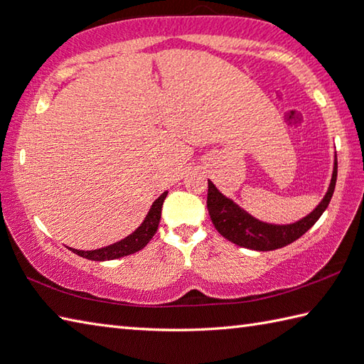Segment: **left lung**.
Listing matches in <instances>:
<instances>
[{"instance_id": "obj_1", "label": "left lung", "mask_w": 364, "mask_h": 364, "mask_svg": "<svg viewBox=\"0 0 364 364\" xmlns=\"http://www.w3.org/2000/svg\"><path fill=\"white\" fill-rule=\"evenodd\" d=\"M336 176L338 159L335 158L333 175H331V181L326 197L322 198V202L306 218L300 219L299 222L289 223V225H274V223H266L255 219L253 215L245 213L242 208H239L233 200L227 198L222 192H219V189L210 180H208L206 200L208 213L211 215L215 230L223 237L239 247H245V249L258 252L282 249V247L297 241L301 235H305L318 222L322 213L327 210L335 191Z\"/></svg>"}]
</instances>
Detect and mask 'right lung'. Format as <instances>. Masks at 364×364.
Returning <instances> with one entry per match:
<instances>
[{
  "label": "right lung",
  "mask_w": 364,
  "mask_h": 364,
  "mask_svg": "<svg viewBox=\"0 0 364 364\" xmlns=\"http://www.w3.org/2000/svg\"><path fill=\"white\" fill-rule=\"evenodd\" d=\"M167 197V192L159 196L156 200H154L149 214H146L145 220L141 223L134 233H131L129 236H127L122 241L115 242L112 245L103 247V249H97V250H76V249H70L73 253L80 255L82 258H87L92 261H109V259H117L122 257H127V255H133L139 250H142L144 247L150 242V239L154 236L159 225L161 220V210H162V203Z\"/></svg>",
  "instance_id": "1"
}]
</instances>
